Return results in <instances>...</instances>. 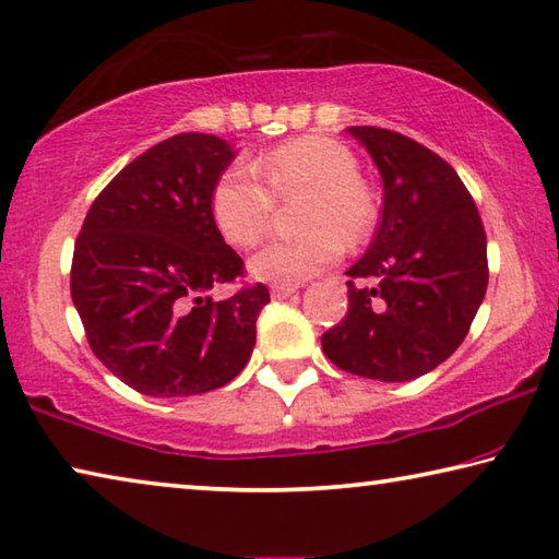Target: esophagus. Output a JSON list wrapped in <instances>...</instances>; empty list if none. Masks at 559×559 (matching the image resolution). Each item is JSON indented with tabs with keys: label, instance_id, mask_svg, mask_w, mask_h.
Here are the masks:
<instances>
[{
	"label": "esophagus",
	"instance_id": "esophagus-1",
	"mask_svg": "<svg viewBox=\"0 0 559 559\" xmlns=\"http://www.w3.org/2000/svg\"><path fill=\"white\" fill-rule=\"evenodd\" d=\"M294 294H296L294 286H273L271 288L273 301H283V298H288V296H294Z\"/></svg>",
	"mask_w": 559,
	"mask_h": 559
}]
</instances>
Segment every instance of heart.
<instances>
[{"label": "heart", "instance_id": "1", "mask_svg": "<svg viewBox=\"0 0 559 559\" xmlns=\"http://www.w3.org/2000/svg\"><path fill=\"white\" fill-rule=\"evenodd\" d=\"M215 182L213 221L236 248H251L271 230L278 203L301 198L296 211L304 236L273 240L251 258L255 278L298 286L338 261L341 240L359 246L377 228L379 205L344 143L321 135L288 140Z\"/></svg>", "mask_w": 559, "mask_h": 559}]
</instances>
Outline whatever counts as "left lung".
<instances>
[{
    "label": "left lung",
    "instance_id": "obj_1",
    "mask_svg": "<svg viewBox=\"0 0 559 559\" xmlns=\"http://www.w3.org/2000/svg\"><path fill=\"white\" fill-rule=\"evenodd\" d=\"M384 180L369 251L346 271L348 311L321 336L348 373L409 381L447 361L487 294V236L460 175L402 132L356 124ZM354 280H369L356 287Z\"/></svg>",
    "mask_w": 559,
    "mask_h": 559
}]
</instances>
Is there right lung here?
<instances>
[{"label": "right lung", "mask_w": 559, "mask_h": 559, "mask_svg": "<svg viewBox=\"0 0 559 559\" xmlns=\"http://www.w3.org/2000/svg\"><path fill=\"white\" fill-rule=\"evenodd\" d=\"M226 140L180 132L135 157L90 205L70 290L90 348L140 394L178 399L226 386L255 346L263 283L226 301L207 290L243 276L211 195L233 160Z\"/></svg>", "instance_id": "add662e5"}]
</instances>
